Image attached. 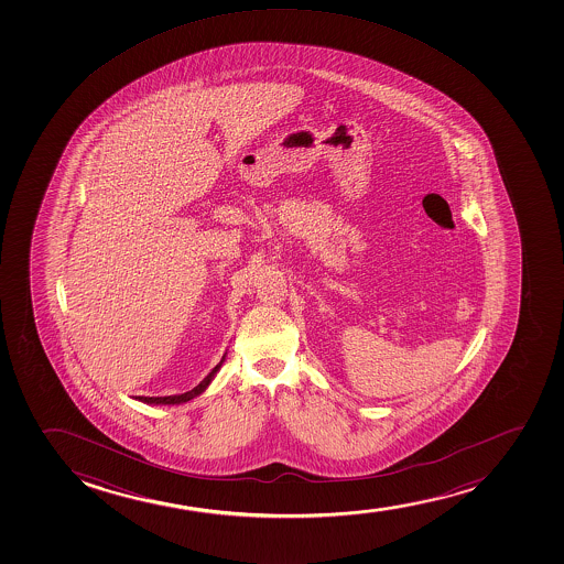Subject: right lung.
<instances>
[{"label":"right lung","instance_id":"add662e5","mask_svg":"<svg viewBox=\"0 0 564 564\" xmlns=\"http://www.w3.org/2000/svg\"><path fill=\"white\" fill-rule=\"evenodd\" d=\"M226 361V354L221 357V361L214 367L210 372H208L205 378H203V382L199 386H195L192 391H186V393H182V395H169V397H139V401L147 402V404H182V402L192 401L197 395H202L203 391L210 386V382L214 380V376L216 372L220 370L221 365Z\"/></svg>","mask_w":564,"mask_h":564}]
</instances>
